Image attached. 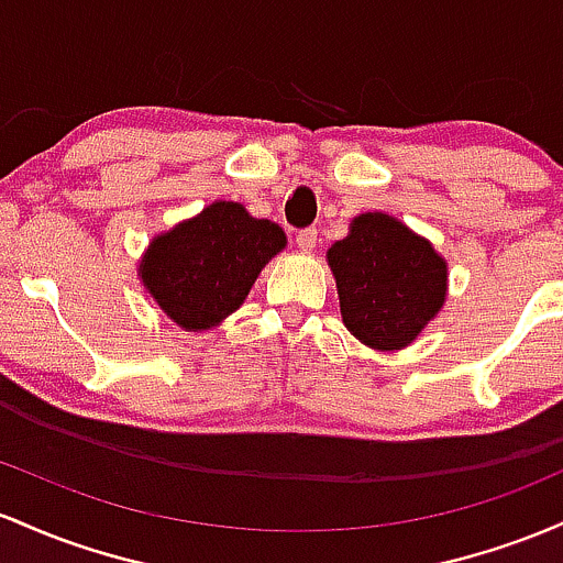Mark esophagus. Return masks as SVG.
Here are the masks:
<instances>
[{"label": "esophagus", "instance_id": "1", "mask_svg": "<svg viewBox=\"0 0 563 563\" xmlns=\"http://www.w3.org/2000/svg\"><path fill=\"white\" fill-rule=\"evenodd\" d=\"M316 229H306V231H298V247L302 250V252H313V247H316Z\"/></svg>", "mask_w": 563, "mask_h": 563}]
</instances>
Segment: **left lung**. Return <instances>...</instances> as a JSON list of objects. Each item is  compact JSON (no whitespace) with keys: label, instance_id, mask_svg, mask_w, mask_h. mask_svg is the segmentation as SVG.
Wrapping results in <instances>:
<instances>
[{"label":"left lung","instance_id":"left-lung-1","mask_svg":"<svg viewBox=\"0 0 563 563\" xmlns=\"http://www.w3.org/2000/svg\"><path fill=\"white\" fill-rule=\"evenodd\" d=\"M340 316L358 343L401 351L446 302L450 265L426 236L385 212H362L327 250Z\"/></svg>","mask_w":563,"mask_h":563}]
</instances>
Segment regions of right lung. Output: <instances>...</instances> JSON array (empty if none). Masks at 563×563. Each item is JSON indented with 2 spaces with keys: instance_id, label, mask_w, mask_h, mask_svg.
Instances as JSON below:
<instances>
[{
  "instance_id": "obj_1",
  "label": "right lung",
  "mask_w": 563,
  "mask_h": 563,
  "mask_svg": "<svg viewBox=\"0 0 563 563\" xmlns=\"http://www.w3.org/2000/svg\"><path fill=\"white\" fill-rule=\"evenodd\" d=\"M284 247L279 225L218 199L151 239L137 276L180 330L207 332L247 300L265 263Z\"/></svg>"
}]
</instances>
